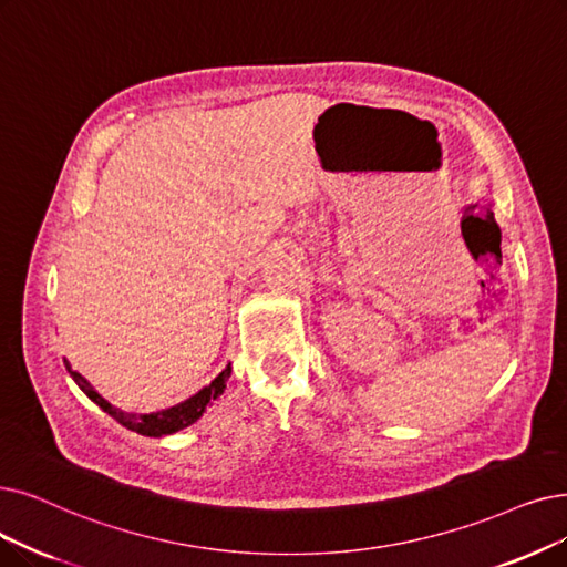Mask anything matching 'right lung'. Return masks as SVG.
I'll return each mask as SVG.
<instances>
[{"label":"right lung","instance_id":"add662e5","mask_svg":"<svg viewBox=\"0 0 567 567\" xmlns=\"http://www.w3.org/2000/svg\"><path fill=\"white\" fill-rule=\"evenodd\" d=\"M64 365H66V372L72 374V379L76 381V386L93 400L100 410H104L109 416H113L116 419L121 425H125L127 430H134V433H140V435H146V437H163V435H172V433H176V430H184V427H188V425H193L202 414H205V410H207V404L212 402V400H216L218 395H223V391H225V381L230 379V372H233V368L228 365L225 368L212 383L209 386H205L202 391H197L195 395H190L188 400H184V402H178V404H174V406H169V410H163V412H151V414H134V412H123V410H116V406L113 404H109L93 386H90V383L79 374V372H74L72 370V365L70 362L64 360Z\"/></svg>","mask_w":567,"mask_h":567}]
</instances>
